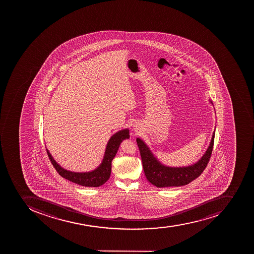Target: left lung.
Returning a JSON list of instances; mask_svg holds the SVG:
<instances>
[{"instance_id":"8db88e82","label":"left lung","mask_w":254,"mask_h":254,"mask_svg":"<svg viewBox=\"0 0 254 254\" xmlns=\"http://www.w3.org/2000/svg\"><path fill=\"white\" fill-rule=\"evenodd\" d=\"M214 131L212 136L210 146L206 153L196 164L184 168H170L160 164L154 157L148 146L140 138L136 139L144 174L148 182L157 188L184 186L198 178L202 174L210 161L212 151L214 148Z\"/></svg>"}]
</instances>
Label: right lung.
I'll return each instance as SVG.
<instances>
[{
    "label": "right lung",
    "instance_id": "obj_1",
    "mask_svg": "<svg viewBox=\"0 0 254 254\" xmlns=\"http://www.w3.org/2000/svg\"><path fill=\"white\" fill-rule=\"evenodd\" d=\"M128 138H129V131L127 128L119 131L114 134V136H111L106 146V152H105V156L102 164L95 170L90 172L79 173V172H72L65 170L55 161L48 149H46L47 153L56 172H58L59 175L64 179L81 186L97 188V187L102 186V184H104L110 178L112 160H114V156H116L118 148L122 140Z\"/></svg>",
    "mask_w": 254,
    "mask_h": 254
}]
</instances>
